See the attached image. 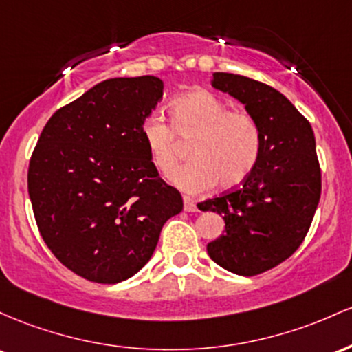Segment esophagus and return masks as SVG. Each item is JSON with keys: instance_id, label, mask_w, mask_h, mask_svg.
<instances>
[{"instance_id": "esophagus-1", "label": "esophagus", "mask_w": 352, "mask_h": 352, "mask_svg": "<svg viewBox=\"0 0 352 352\" xmlns=\"http://www.w3.org/2000/svg\"><path fill=\"white\" fill-rule=\"evenodd\" d=\"M184 211L186 212H196L197 211V206H196V203H195V199H192V197H189V196H184Z\"/></svg>"}]
</instances>
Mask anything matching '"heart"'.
<instances>
[{
  "label": "heart",
  "instance_id": "b5f03b06",
  "mask_svg": "<svg viewBox=\"0 0 352 352\" xmlns=\"http://www.w3.org/2000/svg\"><path fill=\"white\" fill-rule=\"evenodd\" d=\"M171 124L149 114L141 124V136L153 164L169 175L191 141L186 164L177 168L171 181L186 192H201L214 186L234 188L243 183L261 155V126L246 111L231 106L204 89L183 94L171 104Z\"/></svg>",
  "mask_w": 352,
  "mask_h": 352
}]
</instances>
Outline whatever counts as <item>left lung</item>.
<instances>
[{
  "label": "left lung",
  "instance_id": "8db88e82",
  "mask_svg": "<svg viewBox=\"0 0 352 352\" xmlns=\"http://www.w3.org/2000/svg\"><path fill=\"white\" fill-rule=\"evenodd\" d=\"M211 85L256 118L263 146L243 186L199 204L226 223L224 234L208 244V254L234 274L256 276L286 261L313 223L321 197L314 133L293 102L264 82L214 73Z\"/></svg>",
  "mask_w": 352,
  "mask_h": 352
}]
</instances>
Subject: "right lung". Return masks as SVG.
Returning a JSON list of instances; mask_svg holds the SVG:
<instances>
[{"instance_id": "1", "label": "right lung", "mask_w": 352, "mask_h": 352, "mask_svg": "<svg viewBox=\"0 0 352 352\" xmlns=\"http://www.w3.org/2000/svg\"><path fill=\"white\" fill-rule=\"evenodd\" d=\"M163 89L156 76L98 82L50 118L31 155L28 192L41 238L88 281L136 274L166 221L183 211L141 136Z\"/></svg>"}]
</instances>
